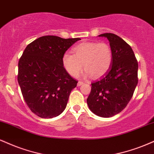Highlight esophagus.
Segmentation results:
<instances>
[{"label": "esophagus", "instance_id": "1", "mask_svg": "<svg viewBox=\"0 0 154 154\" xmlns=\"http://www.w3.org/2000/svg\"><path fill=\"white\" fill-rule=\"evenodd\" d=\"M84 84V82H82V81H79L78 82H77V86H81V85Z\"/></svg>", "mask_w": 154, "mask_h": 154}]
</instances>
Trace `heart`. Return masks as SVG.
<instances>
[{
  "label": "heart",
  "instance_id": "b5f03b06",
  "mask_svg": "<svg viewBox=\"0 0 154 154\" xmlns=\"http://www.w3.org/2000/svg\"><path fill=\"white\" fill-rule=\"evenodd\" d=\"M66 52L62 57V64L72 77H77L84 66L85 75L97 78L110 69L112 60L111 47L106 42H84Z\"/></svg>",
  "mask_w": 154,
  "mask_h": 154
}]
</instances>
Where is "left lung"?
I'll return each instance as SVG.
<instances>
[{"label": "left lung", "instance_id": "obj_1", "mask_svg": "<svg viewBox=\"0 0 154 154\" xmlns=\"http://www.w3.org/2000/svg\"><path fill=\"white\" fill-rule=\"evenodd\" d=\"M112 52L111 66L99 79L92 82L87 103L93 113L109 118L127 106L138 84V61L132 48L117 35L106 33Z\"/></svg>", "mask_w": 154, "mask_h": 154}]
</instances>
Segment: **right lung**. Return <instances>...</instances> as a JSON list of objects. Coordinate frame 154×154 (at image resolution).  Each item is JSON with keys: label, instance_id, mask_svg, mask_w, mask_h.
<instances>
[{"label": "right lung", "instance_id": "1", "mask_svg": "<svg viewBox=\"0 0 154 154\" xmlns=\"http://www.w3.org/2000/svg\"><path fill=\"white\" fill-rule=\"evenodd\" d=\"M78 40L44 36L24 49L18 62V82L28 107L38 117L52 118L65 109L78 82L64 69L62 57Z\"/></svg>", "mask_w": 154, "mask_h": 154}]
</instances>
